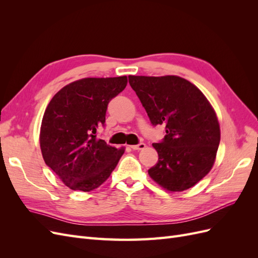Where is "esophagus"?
Returning <instances> with one entry per match:
<instances>
[{"label":"esophagus","mask_w":258,"mask_h":258,"mask_svg":"<svg viewBox=\"0 0 258 258\" xmlns=\"http://www.w3.org/2000/svg\"><path fill=\"white\" fill-rule=\"evenodd\" d=\"M145 146L146 145L144 143H139L137 145H131L130 147L132 148V150H135V151H141V150H144Z\"/></svg>","instance_id":"esophagus-1"}]
</instances>
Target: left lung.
I'll return each instance as SVG.
<instances>
[{
  "instance_id": "8db88e82",
  "label": "left lung",
  "mask_w": 258,
  "mask_h": 258,
  "mask_svg": "<svg viewBox=\"0 0 258 258\" xmlns=\"http://www.w3.org/2000/svg\"><path fill=\"white\" fill-rule=\"evenodd\" d=\"M153 126L165 124L166 136L153 146L158 162L148 170L170 191H183L212 169L221 140L220 123L208 99L179 76H129Z\"/></svg>"
}]
</instances>
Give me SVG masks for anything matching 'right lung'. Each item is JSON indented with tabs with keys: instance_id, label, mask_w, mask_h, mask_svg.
<instances>
[{
	"instance_id": "right-lung-1",
	"label": "right lung",
	"mask_w": 258,
	"mask_h": 258,
	"mask_svg": "<svg viewBox=\"0 0 258 258\" xmlns=\"http://www.w3.org/2000/svg\"><path fill=\"white\" fill-rule=\"evenodd\" d=\"M127 76L88 77L64 86L43 116L40 144L43 158L73 190L90 191L103 184L124 150L97 138L104 126L107 104L127 86Z\"/></svg>"
}]
</instances>
